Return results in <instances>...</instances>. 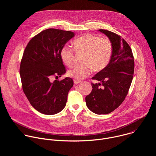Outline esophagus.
Listing matches in <instances>:
<instances>
[{
  "label": "esophagus",
  "instance_id": "esophagus-1",
  "mask_svg": "<svg viewBox=\"0 0 156 156\" xmlns=\"http://www.w3.org/2000/svg\"><path fill=\"white\" fill-rule=\"evenodd\" d=\"M73 81H74V83H75V84H76L81 82V81H80V80H74Z\"/></svg>",
  "mask_w": 156,
  "mask_h": 156
}]
</instances>
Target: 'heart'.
Wrapping results in <instances>:
<instances>
[{"label":"heart","instance_id":"obj_1","mask_svg":"<svg viewBox=\"0 0 156 156\" xmlns=\"http://www.w3.org/2000/svg\"><path fill=\"white\" fill-rule=\"evenodd\" d=\"M77 51H84L83 63L78 64L68 72L70 77L81 80L90 75L92 69L96 72L103 70L107 66L112 54V44L107 38L86 34L77 38L73 42ZM65 64L71 66L75 62L74 49L70 46L64 45L60 52Z\"/></svg>","mask_w":156,"mask_h":156}]
</instances>
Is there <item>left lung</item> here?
<instances>
[{
	"instance_id": "1",
	"label": "left lung",
	"mask_w": 156,
	"mask_h": 156,
	"mask_svg": "<svg viewBox=\"0 0 156 156\" xmlns=\"http://www.w3.org/2000/svg\"><path fill=\"white\" fill-rule=\"evenodd\" d=\"M112 44V51L106 67L98 72L91 83V93L86 96L87 108L96 114H107L115 110L125 100L131 86L135 62L128 44L120 36L108 30H99Z\"/></svg>"
}]
</instances>
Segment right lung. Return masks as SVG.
<instances>
[{"label": "right lung", "instance_id": "right-lung-1", "mask_svg": "<svg viewBox=\"0 0 156 156\" xmlns=\"http://www.w3.org/2000/svg\"><path fill=\"white\" fill-rule=\"evenodd\" d=\"M74 36L70 31L45 30L30 41L23 52L20 69L22 88L31 105L43 114H56L66 105L73 80L52 78L65 73L60 52Z\"/></svg>", "mask_w": 156, "mask_h": 156}]
</instances>
